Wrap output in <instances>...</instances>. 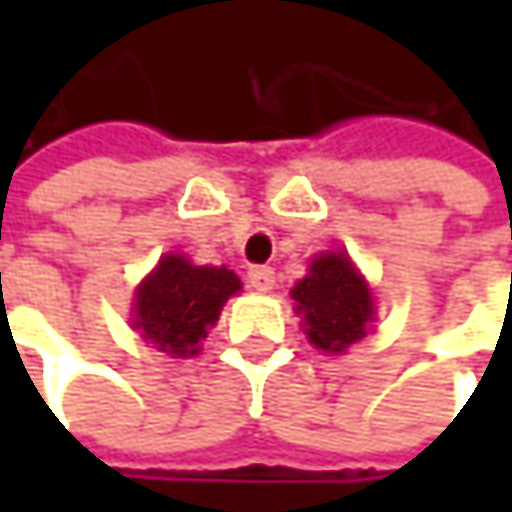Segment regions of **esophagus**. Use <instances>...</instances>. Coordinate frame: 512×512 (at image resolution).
Segmentation results:
<instances>
[{"label":"esophagus","instance_id":"34e87169","mask_svg":"<svg viewBox=\"0 0 512 512\" xmlns=\"http://www.w3.org/2000/svg\"><path fill=\"white\" fill-rule=\"evenodd\" d=\"M246 281H249V287L257 290V293H269L272 284H275V272H272V266H252L246 272Z\"/></svg>","mask_w":512,"mask_h":512}]
</instances>
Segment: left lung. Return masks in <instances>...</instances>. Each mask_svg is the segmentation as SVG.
Here are the masks:
<instances>
[{
    "mask_svg": "<svg viewBox=\"0 0 512 512\" xmlns=\"http://www.w3.org/2000/svg\"><path fill=\"white\" fill-rule=\"evenodd\" d=\"M290 296L305 317L308 341L323 353H344L367 335V323L373 320L370 290L341 252L317 257Z\"/></svg>",
    "mask_w": 512,
    "mask_h": 512,
    "instance_id": "left-lung-1",
    "label": "left lung"
}]
</instances>
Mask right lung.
<instances>
[{"mask_svg": "<svg viewBox=\"0 0 512 512\" xmlns=\"http://www.w3.org/2000/svg\"><path fill=\"white\" fill-rule=\"evenodd\" d=\"M237 290L240 278L225 266H192L186 257L165 255L136 293L133 326L168 356H195Z\"/></svg>", "mask_w": 512, "mask_h": 512, "instance_id": "1", "label": "right lung"}]
</instances>
